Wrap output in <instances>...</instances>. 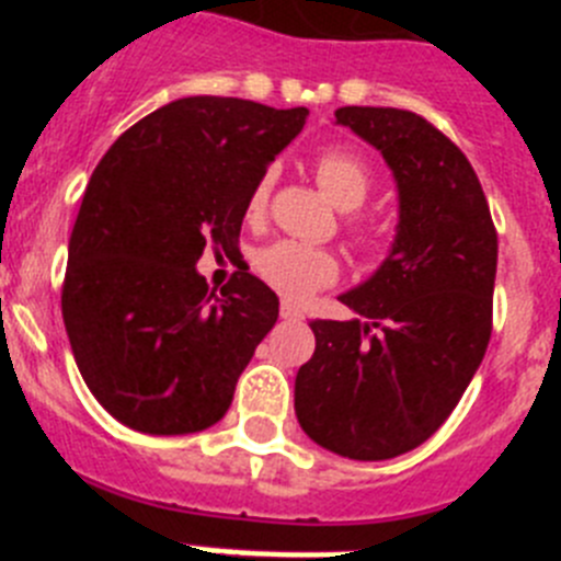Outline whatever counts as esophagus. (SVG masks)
I'll list each match as a JSON object with an SVG mask.
<instances>
[{
	"label": "esophagus",
	"mask_w": 561,
	"mask_h": 561,
	"mask_svg": "<svg viewBox=\"0 0 561 561\" xmlns=\"http://www.w3.org/2000/svg\"><path fill=\"white\" fill-rule=\"evenodd\" d=\"M280 317H284V320H304V311L297 309L295 304H289V300H284V304H280Z\"/></svg>",
	"instance_id": "1"
}]
</instances>
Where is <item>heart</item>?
<instances>
[{"label":"heart","instance_id":"obj_1","mask_svg":"<svg viewBox=\"0 0 561 561\" xmlns=\"http://www.w3.org/2000/svg\"><path fill=\"white\" fill-rule=\"evenodd\" d=\"M314 176L325 191V196L340 210L362 207V202L368 199L370 187H374V176H370L368 165L356 153L342 151V148H329V151L317 157ZM270 191L272 173H264L252 185L250 196H247V219H261L264 216ZM252 270L257 272L261 280H266L272 289L280 291L289 300H306L317 289L334 284L336 275H340V261L329 250L280 238V241L261 247L252 255Z\"/></svg>","mask_w":561,"mask_h":561}]
</instances>
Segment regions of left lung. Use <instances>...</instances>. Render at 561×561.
<instances>
[{
	"mask_svg": "<svg viewBox=\"0 0 561 561\" xmlns=\"http://www.w3.org/2000/svg\"><path fill=\"white\" fill-rule=\"evenodd\" d=\"M385 157L399 191L388 257L340 295L354 320H311L314 356L297 370L304 433L351 460H388L449 419L492 336L497 232L458 146L404 108L334 112Z\"/></svg>",
	"mask_w": 561,
	"mask_h": 561,
	"instance_id": "1",
	"label": "left lung"
}]
</instances>
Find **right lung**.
<instances>
[{
    "label": "right lung",
    "mask_w": 561,
    "mask_h": 561,
    "mask_svg": "<svg viewBox=\"0 0 561 561\" xmlns=\"http://www.w3.org/2000/svg\"><path fill=\"white\" fill-rule=\"evenodd\" d=\"M309 108L180 98L123 131L98 162L69 236L61 311L87 388L148 435L202 433L277 320L250 266L207 291L205 247L236 252L247 196Z\"/></svg>",
    "instance_id": "obj_1"
}]
</instances>
